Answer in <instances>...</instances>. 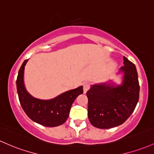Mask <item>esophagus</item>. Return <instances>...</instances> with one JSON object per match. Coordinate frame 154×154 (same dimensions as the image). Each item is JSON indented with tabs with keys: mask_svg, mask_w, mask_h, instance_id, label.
<instances>
[{
	"mask_svg": "<svg viewBox=\"0 0 154 154\" xmlns=\"http://www.w3.org/2000/svg\"><path fill=\"white\" fill-rule=\"evenodd\" d=\"M83 92L84 94H86V92H87L88 91V89L90 88V83H89L88 82H83Z\"/></svg>",
	"mask_w": 154,
	"mask_h": 154,
	"instance_id": "esophagus-1",
	"label": "esophagus"
}]
</instances>
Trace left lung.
I'll list each match as a JSON object with an SVG mask.
<instances>
[{
  "label": "left lung",
  "mask_w": 154,
  "mask_h": 154,
  "mask_svg": "<svg viewBox=\"0 0 154 154\" xmlns=\"http://www.w3.org/2000/svg\"><path fill=\"white\" fill-rule=\"evenodd\" d=\"M121 85L100 83L88 91V116L91 124L99 129H110L124 124L134 112L139 100L140 85L136 66L124 56Z\"/></svg>",
  "instance_id": "1"
}]
</instances>
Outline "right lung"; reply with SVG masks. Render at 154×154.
Masks as SVG:
<instances>
[{
    "instance_id": "add662e5",
    "label": "right lung",
    "mask_w": 154,
    "mask_h": 154,
    "mask_svg": "<svg viewBox=\"0 0 154 154\" xmlns=\"http://www.w3.org/2000/svg\"><path fill=\"white\" fill-rule=\"evenodd\" d=\"M27 62L25 60L22 64L17 79V94L23 110L32 121L42 126L54 127L63 124L69 117L74 101L83 93V88L80 86L49 100L34 98L25 87L24 70Z\"/></svg>"
}]
</instances>
